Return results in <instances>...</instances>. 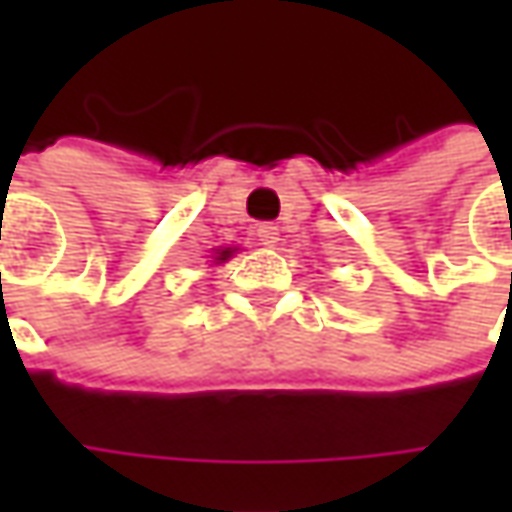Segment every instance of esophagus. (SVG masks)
Masks as SVG:
<instances>
[{
	"mask_svg": "<svg viewBox=\"0 0 512 512\" xmlns=\"http://www.w3.org/2000/svg\"><path fill=\"white\" fill-rule=\"evenodd\" d=\"M256 239H259V245L273 247L279 242V227L276 225H259L256 227Z\"/></svg>",
	"mask_w": 512,
	"mask_h": 512,
	"instance_id": "esophagus-1",
	"label": "esophagus"
}]
</instances>
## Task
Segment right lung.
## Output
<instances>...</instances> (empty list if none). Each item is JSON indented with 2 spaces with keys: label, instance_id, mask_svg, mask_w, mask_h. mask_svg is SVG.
<instances>
[{
  "label": "right lung",
  "instance_id": "right-lung-1",
  "mask_svg": "<svg viewBox=\"0 0 512 512\" xmlns=\"http://www.w3.org/2000/svg\"><path fill=\"white\" fill-rule=\"evenodd\" d=\"M225 256H227V250H225Z\"/></svg>",
  "mask_w": 512,
  "mask_h": 512
}]
</instances>
